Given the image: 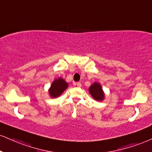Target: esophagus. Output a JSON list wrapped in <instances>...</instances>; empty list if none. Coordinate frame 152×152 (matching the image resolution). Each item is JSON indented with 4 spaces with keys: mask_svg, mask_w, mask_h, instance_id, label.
Segmentation results:
<instances>
[{
    "mask_svg": "<svg viewBox=\"0 0 152 152\" xmlns=\"http://www.w3.org/2000/svg\"><path fill=\"white\" fill-rule=\"evenodd\" d=\"M76 85L78 87H82V84L80 83V82H77V83H76Z\"/></svg>",
    "mask_w": 152,
    "mask_h": 152,
    "instance_id": "esophagus-1",
    "label": "esophagus"
}]
</instances>
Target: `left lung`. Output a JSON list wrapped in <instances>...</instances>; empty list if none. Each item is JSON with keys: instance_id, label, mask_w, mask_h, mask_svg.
Here are the masks:
<instances>
[{"instance_id": "left-lung-1", "label": "left lung", "mask_w": 152, "mask_h": 152, "mask_svg": "<svg viewBox=\"0 0 152 152\" xmlns=\"http://www.w3.org/2000/svg\"><path fill=\"white\" fill-rule=\"evenodd\" d=\"M89 91L91 95V96L93 97L95 100L101 101L104 100L105 94L103 91L102 86L100 84L97 83V82H94L92 85L90 86V87L89 88Z\"/></svg>"}]
</instances>
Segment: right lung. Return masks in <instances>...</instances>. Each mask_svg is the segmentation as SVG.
<instances>
[{"instance_id": "add662e5", "label": "right lung", "mask_w": 152, "mask_h": 152, "mask_svg": "<svg viewBox=\"0 0 152 152\" xmlns=\"http://www.w3.org/2000/svg\"><path fill=\"white\" fill-rule=\"evenodd\" d=\"M68 87V84L65 81L63 78L59 77L56 79L50 85V89H48V93L52 98H56L59 96Z\"/></svg>"}]
</instances>
